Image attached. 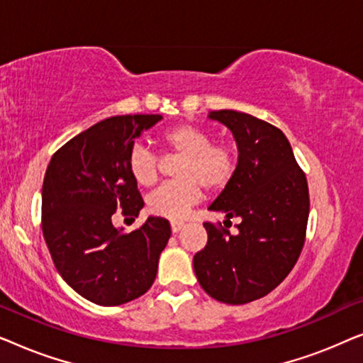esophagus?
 <instances>
[{"instance_id": "esophagus-1", "label": "esophagus", "mask_w": 363, "mask_h": 363, "mask_svg": "<svg viewBox=\"0 0 363 363\" xmlns=\"http://www.w3.org/2000/svg\"><path fill=\"white\" fill-rule=\"evenodd\" d=\"M183 226H185V223H183V221H172V231L173 233H178Z\"/></svg>"}]
</instances>
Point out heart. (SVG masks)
<instances>
[{"mask_svg": "<svg viewBox=\"0 0 363 363\" xmlns=\"http://www.w3.org/2000/svg\"><path fill=\"white\" fill-rule=\"evenodd\" d=\"M170 155L180 157L175 167L178 182L165 183L148 196L152 215L178 221L203 198L205 188L220 193L230 186L238 172V150L230 142L213 140L211 132L195 123H178L160 135ZM127 168L140 186H152L158 178V160L143 145L128 153Z\"/></svg>", "mask_w": 363, "mask_h": 363, "instance_id": "obj_1", "label": "heart"}]
</instances>
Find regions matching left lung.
Listing matches in <instances>:
<instances>
[{"label": "left lung", "instance_id": "obj_1", "mask_svg": "<svg viewBox=\"0 0 363 363\" xmlns=\"http://www.w3.org/2000/svg\"><path fill=\"white\" fill-rule=\"evenodd\" d=\"M210 118L230 128L240 158L230 186L208 210L240 216L238 235L203 223L208 242L193 257L198 282L213 299L247 304L276 289L299 259L309 220V186L279 128L236 111Z\"/></svg>", "mask_w": 363, "mask_h": 363}]
</instances>
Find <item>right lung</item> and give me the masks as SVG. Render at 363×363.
Instances as JSON below:
<instances>
[{"label":"right lung","mask_w":363,"mask_h":363,"mask_svg":"<svg viewBox=\"0 0 363 363\" xmlns=\"http://www.w3.org/2000/svg\"><path fill=\"white\" fill-rule=\"evenodd\" d=\"M158 121L155 113L106 118L64 143L44 175V241L62 279L94 304L121 306L145 294L170 240L165 218L148 216L128 235L112 225L117 210L132 220L142 210L127 158L133 138Z\"/></svg>","instance_id":"right-lung-1"}]
</instances>
